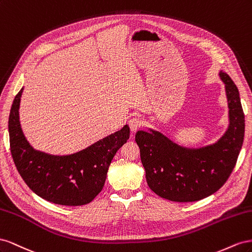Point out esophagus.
I'll use <instances>...</instances> for the list:
<instances>
[{
	"label": "esophagus",
	"mask_w": 252,
	"mask_h": 252,
	"mask_svg": "<svg viewBox=\"0 0 252 252\" xmlns=\"http://www.w3.org/2000/svg\"><path fill=\"white\" fill-rule=\"evenodd\" d=\"M128 126H130L131 131L133 133H135V132H137L139 128H140L141 121L138 118H132V119H130V121H128Z\"/></svg>",
	"instance_id": "esophagus-1"
}]
</instances>
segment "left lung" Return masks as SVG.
Returning <instances> with one entry per match:
<instances>
[{
	"label": "left lung",
	"mask_w": 252,
	"mask_h": 252,
	"mask_svg": "<svg viewBox=\"0 0 252 252\" xmlns=\"http://www.w3.org/2000/svg\"><path fill=\"white\" fill-rule=\"evenodd\" d=\"M220 77L225 84L229 126L213 145L185 148L151 128L135 135L147 183L162 198L179 203L203 199L217 192L235 167L244 141L245 116L236 85L224 71H220Z\"/></svg>",
	"instance_id": "8db88e82"
}]
</instances>
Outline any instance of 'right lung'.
<instances>
[{
  "mask_svg": "<svg viewBox=\"0 0 252 252\" xmlns=\"http://www.w3.org/2000/svg\"><path fill=\"white\" fill-rule=\"evenodd\" d=\"M23 89L18 93L9 114L10 152L21 177L30 188L50 203L82 206L101 192L113 157L130 137L126 125L82 151L70 155H50L34 150L25 138L19 119Z\"/></svg>",
  "mask_w": 252,
  "mask_h": 252,
  "instance_id": "right-lung-1",
  "label": "right lung"
}]
</instances>
